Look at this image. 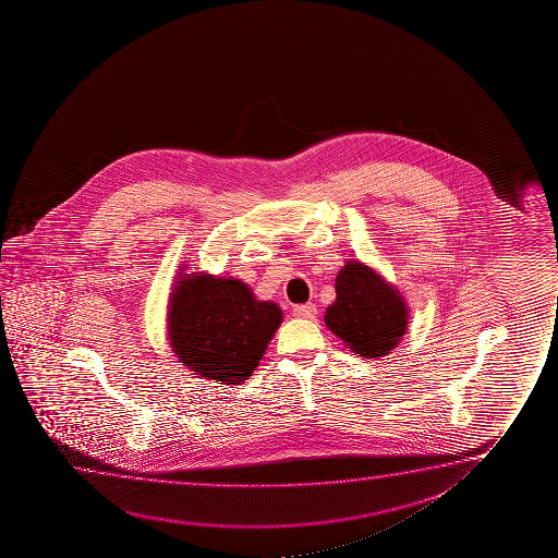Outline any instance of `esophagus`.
<instances>
[{
  "instance_id": "esophagus-1",
  "label": "esophagus",
  "mask_w": 558,
  "mask_h": 558,
  "mask_svg": "<svg viewBox=\"0 0 558 558\" xmlns=\"http://www.w3.org/2000/svg\"><path fill=\"white\" fill-rule=\"evenodd\" d=\"M293 316L305 318V320H313L314 316H316V306H314L313 303L293 306Z\"/></svg>"
}]
</instances>
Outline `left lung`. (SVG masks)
<instances>
[{
	"instance_id": "left-lung-1",
	"label": "left lung",
	"mask_w": 558,
	"mask_h": 558,
	"mask_svg": "<svg viewBox=\"0 0 558 558\" xmlns=\"http://www.w3.org/2000/svg\"><path fill=\"white\" fill-rule=\"evenodd\" d=\"M337 299L326 326L364 359H381L404 336L408 308L395 288L362 263H349L336 280Z\"/></svg>"
}]
</instances>
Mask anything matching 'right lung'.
<instances>
[{
	"instance_id": "right-lung-1",
	"label": "right lung",
	"mask_w": 558,
	"mask_h": 558,
	"mask_svg": "<svg viewBox=\"0 0 558 558\" xmlns=\"http://www.w3.org/2000/svg\"><path fill=\"white\" fill-rule=\"evenodd\" d=\"M280 324V306L257 301L244 282L232 278L184 276L171 295L173 352L189 369L214 381H245Z\"/></svg>"
}]
</instances>
